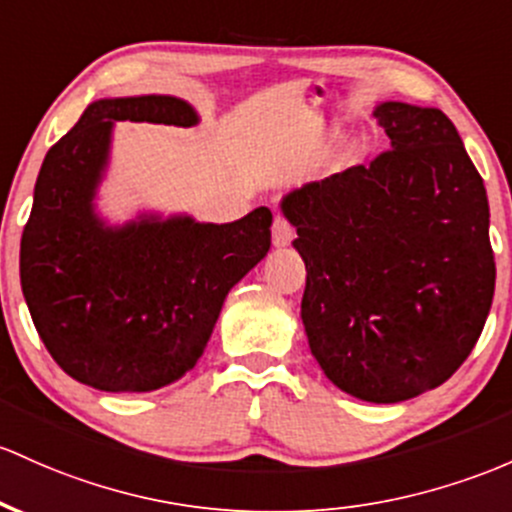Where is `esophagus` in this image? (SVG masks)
Instances as JSON below:
<instances>
[{
    "label": "esophagus",
    "instance_id": "esophagus-1",
    "mask_svg": "<svg viewBox=\"0 0 512 512\" xmlns=\"http://www.w3.org/2000/svg\"><path fill=\"white\" fill-rule=\"evenodd\" d=\"M291 240H294V228L289 226V221H286V218H282V216L274 218V223H272V243H274V247H286L291 243Z\"/></svg>",
    "mask_w": 512,
    "mask_h": 512
}]
</instances>
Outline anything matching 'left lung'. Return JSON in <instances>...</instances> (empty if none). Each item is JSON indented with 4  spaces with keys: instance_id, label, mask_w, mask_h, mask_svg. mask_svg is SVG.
I'll return each instance as SVG.
<instances>
[{
    "instance_id": "8db88e82",
    "label": "left lung",
    "mask_w": 512,
    "mask_h": 512,
    "mask_svg": "<svg viewBox=\"0 0 512 512\" xmlns=\"http://www.w3.org/2000/svg\"><path fill=\"white\" fill-rule=\"evenodd\" d=\"M391 150L282 199L306 262L301 320L320 369L369 403L437 389L474 350L496 260L488 196L440 109L384 101Z\"/></svg>"
}]
</instances>
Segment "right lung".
Returning <instances> with one entry per match:
<instances>
[{"mask_svg":"<svg viewBox=\"0 0 512 512\" xmlns=\"http://www.w3.org/2000/svg\"><path fill=\"white\" fill-rule=\"evenodd\" d=\"M196 126L184 99H99L48 150L21 235V289L50 357L80 384L155 391L204 355L228 291L272 245V211L233 223L140 213L109 226L94 196L114 123Z\"/></svg>","mask_w":512,"mask_h":512,"instance_id":"add662e5","label":"right lung"}]
</instances>
